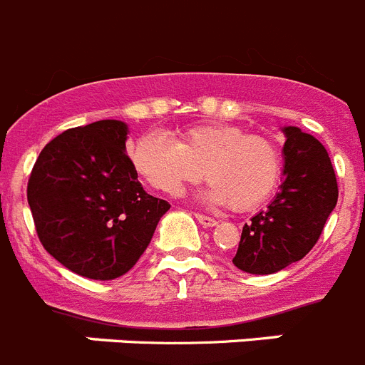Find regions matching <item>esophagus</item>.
<instances>
[{"label":"esophagus","mask_w":365,"mask_h":365,"mask_svg":"<svg viewBox=\"0 0 365 365\" xmlns=\"http://www.w3.org/2000/svg\"><path fill=\"white\" fill-rule=\"evenodd\" d=\"M195 219L199 220L200 226H205V228H213V226H217V220L213 219V217H208V215H200V213H195Z\"/></svg>","instance_id":"1"}]
</instances>
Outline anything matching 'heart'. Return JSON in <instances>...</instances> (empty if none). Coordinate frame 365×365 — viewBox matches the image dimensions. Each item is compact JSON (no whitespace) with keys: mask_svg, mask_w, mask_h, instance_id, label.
Masks as SVG:
<instances>
[{"mask_svg":"<svg viewBox=\"0 0 365 365\" xmlns=\"http://www.w3.org/2000/svg\"><path fill=\"white\" fill-rule=\"evenodd\" d=\"M128 157L137 175L166 195H179L185 185L197 182L205 173L212 182L200 197L237 212L262 205L282 170L272 141L246 135L233 125L188 126L177 141L157 130L146 132L128 146Z\"/></svg>","mask_w":365,"mask_h":365,"instance_id":"obj_1","label":"heart"}]
</instances>
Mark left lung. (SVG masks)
<instances>
[{
	"label": "left lung",
	"instance_id": "left-lung-1",
	"mask_svg": "<svg viewBox=\"0 0 365 365\" xmlns=\"http://www.w3.org/2000/svg\"><path fill=\"white\" fill-rule=\"evenodd\" d=\"M282 185L264 212L244 224L233 264L272 275L304 259L335 210L339 186L326 148L297 126H284Z\"/></svg>",
	"mask_w": 365,
	"mask_h": 365
}]
</instances>
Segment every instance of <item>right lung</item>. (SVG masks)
<instances>
[{
  "mask_svg": "<svg viewBox=\"0 0 365 365\" xmlns=\"http://www.w3.org/2000/svg\"><path fill=\"white\" fill-rule=\"evenodd\" d=\"M126 139L128 125L117 119L70 128L41 150L30 173L26 199L43 248L86 279L130 272L170 210L143 190Z\"/></svg>",
  "mask_w": 365,
  "mask_h": 365,
  "instance_id": "right-lung-1",
  "label": "right lung"
}]
</instances>
